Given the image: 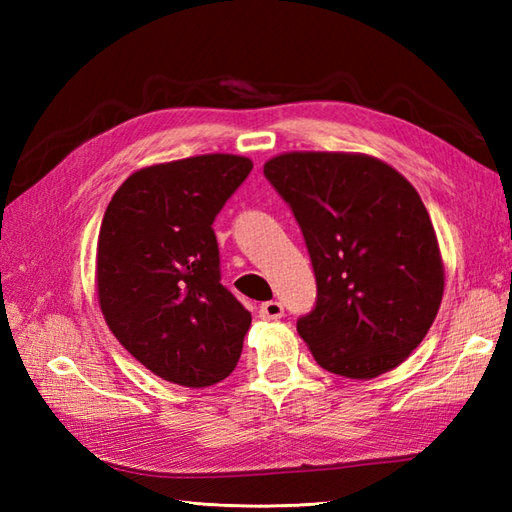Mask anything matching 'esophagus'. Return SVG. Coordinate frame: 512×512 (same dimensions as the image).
<instances>
[{
  "instance_id": "esophagus-1",
  "label": "esophagus",
  "mask_w": 512,
  "mask_h": 512,
  "mask_svg": "<svg viewBox=\"0 0 512 512\" xmlns=\"http://www.w3.org/2000/svg\"><path fill=\"white\" fill-rule=\"evenodd\" d=\"M259 317L266 321H277L284 317V306L279 301H266L259 306Z\"/></svg>"
}]
</instances>
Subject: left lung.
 Returning a JSON list of instances; mask_svg holds the SVG:
<instances>
[{
  "label": "left lung",
  "mask_w": 512,
  "mask_h": 512,
  "mask_svg": "<svg viewBox=\"0 0 512 512\" xmlns=\"http://www.w3.org/2000/svg\"><path fill=\"white\" fill-rule=\"evenodd\" d=\"M306 239L317 303L297 332L323 369L376 378L436 319L444 268L418 191L383 160L292 151L264 165Z\"/></svg>",
  "instance_id": "1"
}]
</instances>
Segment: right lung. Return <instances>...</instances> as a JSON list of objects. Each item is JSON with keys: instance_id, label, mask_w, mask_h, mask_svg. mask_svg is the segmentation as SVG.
I'll list each match as a JSON object with an SVG mask.
<instances>
[{"instance_id": "1", "label": "right lung", "mask_w": 512, "mask_h": 512, "mask_svg": "<svg viewBox=\"0 0 512 512\" xmlns=\"http://www.w3.org/2000/svg\"><path fill=\"white\" fill-rule=\"evenodd\" d=\"M253 162L206 154L132 173L107 204L96 290L103 317L149 372L209 387L233 372L250 312L222 286L213 222Z\"/></svg>"}]
</instances>
